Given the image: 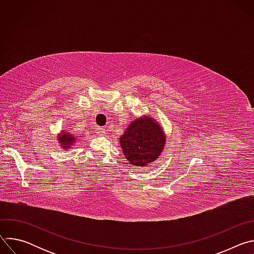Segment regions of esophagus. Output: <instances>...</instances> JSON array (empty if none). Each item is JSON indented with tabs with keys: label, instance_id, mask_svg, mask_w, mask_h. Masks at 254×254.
Returning <instances> with one entry per match:
<instances>
[{
	"label": "esophagus",
	"instance_id": "1",
	"mask_svg": "<svg viewBox=\"0 0 254 254\" xmlns=\"http://www.w3.org/2000/svg\"><path fill=\"white\" fill-rule=\"evenodd\" d=\"M104 133H105V128H103V127H97L96 128V134L97 135L101 136V135H104Z\"/></svg>",
	"mask_w": 254,
	"mask_h": 254
}]
</instances>
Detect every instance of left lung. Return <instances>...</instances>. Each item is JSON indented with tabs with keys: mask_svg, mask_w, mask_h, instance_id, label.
<instances>
[{
	"mask_svg": "<svg viewBox=\"0 0 254 254\" xmlns=\"http://www.w3.org/2000/svg\"><path fill=\"white\" fill-rule=\"evenodd\" d=\"M119 139L124 156L134 167H146L158 160L167 142L163 127L149 115L132 121Z\"/></svg>",
	"mask_w": 254,
	"mask_h": 254,
	"instance_id": "1",
	"label": "left lung"
}]
</instances>
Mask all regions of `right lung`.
Listing matches in <instances>:
<instances>
[{
	"mask_svg": "<svg viewBox=\"0 0 254 254\" xmlns=\"http://www.w3.org/2000/svg\"><path fill=\"white\" fill-rule=\"evenodd\" d=\"M80 137H82V136L78 137V136H76L74 134L70 133L69 131L61 130L57 134V141H58V144H60L59 147L61 149H63L64 151H69L70 149H72V147L75 146V142Z\"/></svg>",
	"mask_w": 254,
	"mask_h": 254,
	"instance_id": "obj_1",
	"label": "right lung"
}]
</instances>
